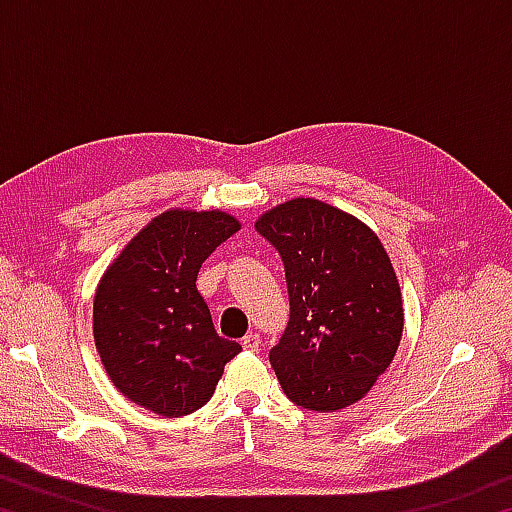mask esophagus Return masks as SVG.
I'll use <instances>...</instances> for the list:
<instances>
[{
	"label": "esophagus",
	"mask_w": 512,
	"mask_h": 512,
	"mask_svg": "<svg viewBox=\"0 0 512 512\" xmlns=\"http://www.w3.org/2000/svg\"><path fill=\"white\" fill-rule=\"evenodd\" d=\"M241 345H244V348L250 352H257L259 348H262V339H259V334L250 332L244 336V339H241Z\"/></svg>",
	"instance_id": "1"
}]
</instances>
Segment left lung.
<instances>
[{"label": "left lung", "instance_id": "1", "mask_svg": "<svg viewBox=\"0 0 512 512\" xmlns=\"http://www.w3.org/2000/svg\"><path fill=\"white\" fill-rule=\"evenodd\" d=\"M255 228L287 273L291 318L271 366L302 409L332 413L363 400L395 359L402 291L379 237L357 216L316 198H291Z\"/></svg>", "mask_w": 512, "mask_h": 512}]
</instances>
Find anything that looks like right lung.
I'll use <instances>...</instances> for the list:
<instances>
[{"instance_id":"obj_1","label":"right lung","mask_w":512,"mask_h":512,"mask_svg":"<svg viewBox=\"0 0 512 512\" xmlns=\"http://www.w3.org/2000/svg\"><path fill=\"white\" fill-rule=\"evenodd\" d=\"M241 228L221 210L173 207L121 248L94 293L92 332L117 391L164 418L210 402L241 345L221 339L196 289L207 257Z\"/></svg>"}]
</instances>
